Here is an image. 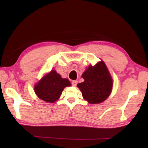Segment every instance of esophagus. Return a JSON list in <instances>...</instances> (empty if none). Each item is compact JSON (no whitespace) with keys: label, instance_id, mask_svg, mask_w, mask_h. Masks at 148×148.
Listing matches in <instances>:
<instances>
[{"label":"esophagus","instance_id":"34e87169","mask_svg":"<svg viewBox=\"0 0 148 148\" xmlns=\"http://www.w3.org/2000/svg\"><path fill=\"white\" fill-rule=\"evenodd\" d=\"M71 84H72V86H76V85L77 84V82L76 81V80H73V81L71 82Z\"/></svg>","mask_w":148,"mask_h":148}]
</instances>
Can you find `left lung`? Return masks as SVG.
<instances>
[{"label":"left lung","instance_id":"8db88e82","mask_svg":"<svg viewBox=\"0 0 148 148\" xmlns=\"http://www.w3.org/2000/svg\"><path fill=\"white\" fill-rule=\"evenodd\" d=\"M82 76L84 82L77 86L89 103H101L109 97L113 81L104 61L97 62L95 66L89 65Z\"/></svg>","mask_w":148,"mask_h":148}]
</instances>
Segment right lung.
I'll return each instance as SVG.
<instances>
[{
    "label": "right lung",
    "mask_w": 148,
    "mask_h": 148,
    "mask_svg": "<svg viewBox=\"0 0 148 148\" xmlns=\"http://www.w3.org/2000/svg\"><path fill=\"white\" fill-rule=\"evenodd\" d=\"M71 86L68 79L62 78L61 75L52 70L35 85L34 90L38 98L53 103L59 99L64 87Z\"/></svg>",
    "instance_id": "obj_1"
}]
</instances>
